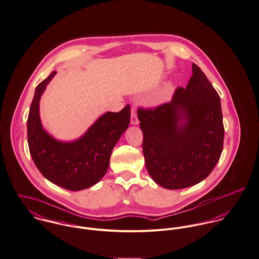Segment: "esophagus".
I'll return each instance as SVG.
<instances>
[{
    "instance_id": "1",
    "label": "esophagus",
    "mask_w": 259,
    "mask_h": 259,
    "mask_svg": "<svg viewBox=\"0 0 259 259\" xmlns=\"http://www.w3.org/2000/svg\"><path fill=\"white\" fill-rule=\"evenodd\" d=\"M131 124L132 125H138L139 124V120H138V117H137L136 109L134 107L131 108Z\"/></svg>"
}]
</instances>
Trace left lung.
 Instances as JSON below:
<instances>
[{
	"label": "left lung",
	"instance_id": "1",
	"mask_svg": "<svg viewBox=\"0 0 259 259\" xmlns=\"http://www.w3.org/2000/svg\"><path fill=\"white\" fill-rule=\"evenodd\" d=\"M143 154L151 178L163 188L180 190L204 180L223 152L225 128L221 98L193 63L187 87L156 108H138Z\"/></svg>",
	"mask_w": 259,
	"mask_h": 259
}]
</instances>
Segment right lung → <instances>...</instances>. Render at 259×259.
Instances as JSON below:
<instances>
[{
  "label": "right lung",
  "mask_w": 259,
  "mask_h": 259,
  "mask_svg": "<svg viewBox=\"0 0 259 259\" xmlns=\"http://www.w3.org/2000/svg\"><path fill=\"white\" fill-rule=\"evenodd\" d=\"M56 73L53 71L35 88L28 117L29 153L50 182L69 191H80L98 183L107 172L112 150L129 126L130 106L99 117L75 141H58L42 128L39 118L40 96Z\"/></svg>",
  "instance_id": "1"
}]
</instances>
